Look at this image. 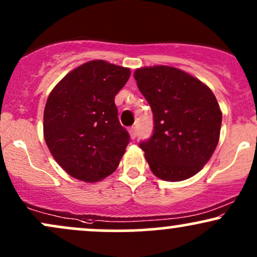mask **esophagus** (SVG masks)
Wrapping results in <instances>:
<instances>
[{"instance_id": "1", "label": "esophagus", "mask_w": 257, "mask_h": 257, "mask_svg": "<svg viewBox=\"0 0 257 257\" xmlns=\"http://www.w3.org/2000/svg\"><path fill=\"white\" fill-rule=\"evenodd\" d=\"M129 134H131L132 139L137 138V126H132V128L129 129Z\"/></svg>"}]
</instances>
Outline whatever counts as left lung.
<instances>
[{
	"mask_svg": "<svg viewBox=\"0 0 257 257\" xmlns=\"http://www.w3.org/2000/svg\"><path fill=\"white\" fill-rule=\"evenodd\" d=\"M139 90L153 113V132L140 149L152 173L166 181H181L205 166L219 143L221 113L204 83L170 66L138 69Z\"/></svg>",
	"mask_w": 257,
	"mask_h": 257,
	"instance_id": "1",
	"label": "left lung"
}]
</instances>
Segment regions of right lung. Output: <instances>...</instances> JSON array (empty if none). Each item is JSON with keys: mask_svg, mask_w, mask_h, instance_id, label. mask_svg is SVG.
<instances>
[{"mask_svg": "<svg viewBox=\"0 0 257 257\" xmlns=\"http://www.w3.org/2000/svg\"><path fill=\"white\" fill-rule=\"evenodd\" d=\"M129 76V69L93 60L65 76L49 94L44 140L73 178L99 181L118 167L131 135L120 125L114 96Z\"/></svg>", "mask_w": 257, "mask_h": 257, "instance_id": "add662e5", "label": "right lung"}]
</instances>
